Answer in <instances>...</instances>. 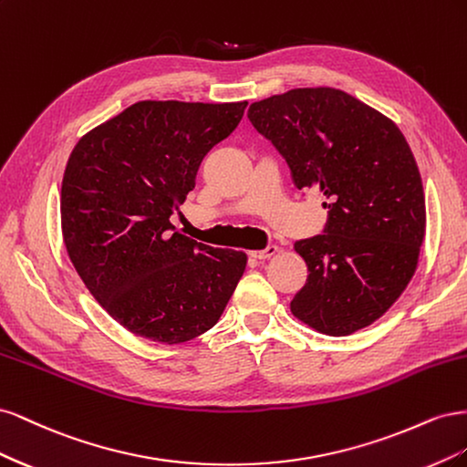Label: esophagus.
Returning a JSON list of instances; mask_svg holds the SVG:
<instances>
[{
    "label": "esophagus",
    "mask_w": 467,
    "mask_h": 467,
    "mask_svg": "<svg viewBox=\"0 0 467 467\" xmlns=\"http://www.w3.org/2000/svg\"><path fill=\"white\" fill-rule=\"evenodd\" d=\"M276 253H278L276 245H268V247H265L261 251H251V257L263 261V259H271L273 255H276Z\"/></svg>",
    "instance_id": "esophagus-1"
}]
</instances>
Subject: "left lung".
<instances>
[{
	"mask_svg": "<svg viewBox=\"0 0 467 467\" xmlns=\"http://www.w3.org/2000/svg\"><path fill=\"white\" fill-rule=\"evenodd\" d=\"M247 117L286 160L294 185L327 201L323 234L294 245L309 275L292 314L331 337L374 323L407 288L425 239V191L405 136L333 88L273 95Z\"/></svg>",
	"mask_w": 467,
	"mask_h": 467,
	"instance_id": "obj_1",
	"label": "left lung"
}]
</instances>
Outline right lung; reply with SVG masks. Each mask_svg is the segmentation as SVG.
Listing matches in <instances>:
<instances>
[{
	"instance_id": "add662e5",
	"label": "right lung",
	"mask_w": 467,
	"mask_h": 467,
	"mask_svg": "<svg viewBox=\"0 0 467 467\" xmlns=\"http://www.w3.org/2000/svg\"><path fill=\"white\" fill-rule=\"evenodd\" d=\"M242 103L140 101L76 144L62 179L69 261L105 312L163 345L214 327L247 255L173 232L204 155L244 117Z\"/></svg>"
}]
</instances>
